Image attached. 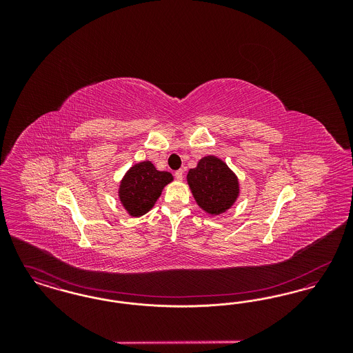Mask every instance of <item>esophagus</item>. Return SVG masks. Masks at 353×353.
Wrapping results in <instances>:
<instances>
[{"mask_svg": "<svg viewBox=\"0 0 353 353\" xmlns=\"http://www.w3.org/2000/svg\"><path fill=\"white\" fill-rule=\"evenodd\" d=\"M174 177H176L179 181H181V180L184 179V170H183V169H179V170H176V173H174Z\"/></svg>", "mask_w": 353, "mask_h": 353, "instance_id": "34e87169", "label": "esophagus"}]
</instances>
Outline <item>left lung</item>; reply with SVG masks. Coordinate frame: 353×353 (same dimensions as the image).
<instances>
[{
    "mask_svg": "<svg viewBox=\"0 0 353 353\" xmlns=\"http://www.w3.org/2000/svg\"><path fill=\"white\" fill-rule=\"evenodd\" d=\"M186 179L194 200L209 214L226 212L239 193L236 176L214 156L201 159L196 168L189 170Z\"/></svg>",
    "mask_w": 353,
    "mask_h": 353,
    "instance_id": "8db88e82",
    "label": "left lung"
}]
</instances>
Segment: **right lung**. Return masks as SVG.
Here are the masks:
<instances>
[{
    "instance_id": "right-lung-1",
    "label": "right lung",
    "mask_w": 353,
    "mask_h": 353,
    "mask_svg": "<svg viewBox=\"0 0 353 353\" xmlns=\"http://www.w3.org/2000/svg\"><path fill=\"white\" fill-rule=\"evenodd\" d=\"M172 180L169 172L157 170L151 161L134 164L120 183V201L132 217H140L151 210L164 186Z\"/></svg>"
}]
</instances>
